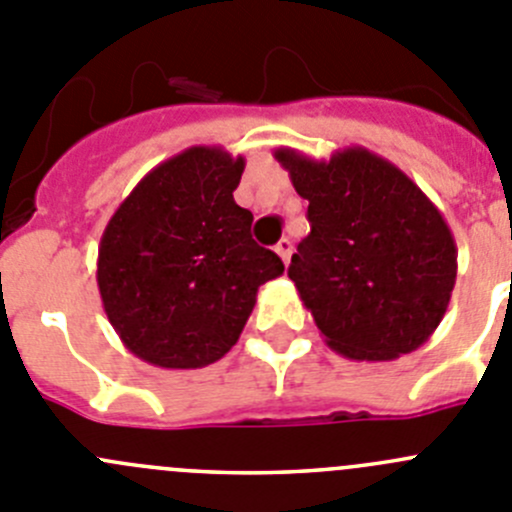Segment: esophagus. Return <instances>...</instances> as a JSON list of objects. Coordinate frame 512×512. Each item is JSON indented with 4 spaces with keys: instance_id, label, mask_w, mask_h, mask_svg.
<instances>
[{
    "instance_id": "34e87169",
    "label": "esophagus",
    "mask_w": 512,
    "mask_h": 512,
    "mask_svg": "<svg viewBox=\"0 0 512 512\" xmlns=\"http://www.w3.org/2000/svg\"><path fill=\"white\" fill-rule=\"evenodd\" d=\"M275 252L282 257V262H285V265H287V262H290V255H292V242L285 237V240L277 242Z\"/></svg>"
}]
</instances>
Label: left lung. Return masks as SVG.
<instances>
[{"instance_id":"left-lung-1","label":"left lung","mask_w":512,"mask_h":512,"mask_svg":"<svg viewBox=\"0 0 512 512\" xmlns=\"http://www.w3.org/2000/svg\"><path fill=\"white\" fill-rule=\"evenodd\" d=\"M275 160L310 202V235L287 275L327 345L370 362L418 350L445 317L458 275V247L438 207L365 147L330 160L280 147Z\"/></svg>"}]
</instances>
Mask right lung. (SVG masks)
Returning a JSON list of instances; mask_svg holds the SVG:
<instances>
[{
    "instance_id": "right-lung-1",
    "label": "right lung",
    "mask_w": 512,
    "mask_h": 512,
    "mask_svg": "<svg viewBox=\"0 0 512 512\" xmlns=\"http://www.w3.org/2000/svg\"><path fill=\"white\" fill-rule=\"evenodd\" d=\"M245 157L190 147L147 172L99 242L97 285L124 347L167 370H195L232 350L257 290L285 272L250 235L232 192Z\"/></svg>"
}]
</instances>
